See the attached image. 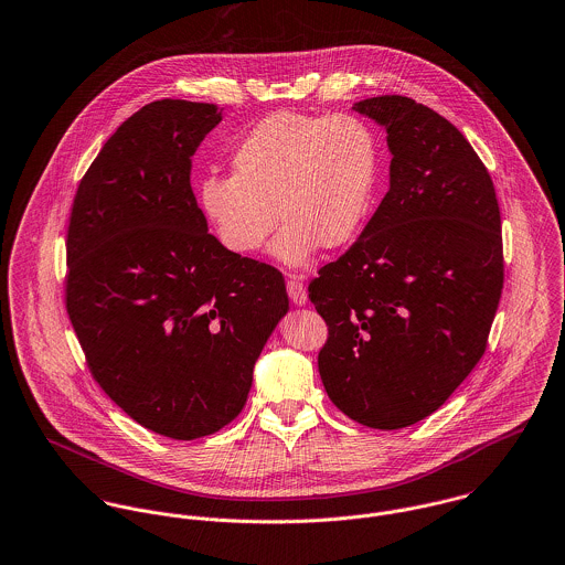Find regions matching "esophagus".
Segmentation results:
<instances>
[{
    "label": "esophagus",
    "mask_w": 565,
    "mask_h": 565,
    "mask_svg": "<svg viewBox=\"0 0 565 565\" xmlns=\"http://www.w3.org/2000/svg\"><path fill=\"white\" fill-rule=\"evenodd\" d=\"M287 294L296 307H305L308 302L307 289L296 276H291V280L287 282Z\"/></svg>",
    "instance_id": "34e87169"
}]
</instances>
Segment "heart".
I'll list each match as a JSON object with an SVG mask.
<instances>
[{"instance_id": "obj_1", "label": "heart", "mask_w": 565, "mask_h": 565, "mask_svg": "<svg viewBox=\"0 0 565 565\" xmlns=\"http://www.w3.org/2000/svg\"><path fill=\"white\" fill-rule=\"evenodd\" d=\"M380 163V140L359 116L274 111L235 147L233 174L203 179L199 199L220 242L237 255L257 253L280 215L271 255L298 269L321 246L343 248L359 237Z\"/></svg>"}]
</instances>
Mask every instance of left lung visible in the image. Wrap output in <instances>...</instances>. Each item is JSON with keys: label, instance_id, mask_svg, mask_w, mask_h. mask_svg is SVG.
<instances>
[{"label": "left lung", "instance_id": "8db88e82", "mask_svg": "<svg viewBox=\"0 0 565 565\" xmlns=\"http://www.w3.org/2000/svg\"><path fill=\"white\" fill-rule=\"evenodd\" d=\"M386 131L388 192L308 298L328 323L319 375L332 404L373 429L438 411L483 356L503 291L492 179L438 111L399 95L354 103Z\"/></svg>", "mask_w": 565, "mask_h": 565}]
</instances>
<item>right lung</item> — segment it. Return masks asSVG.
<instances>
[{"label": "right lung", "mask_w": 565, "mask_h": 565, "mask_svg": "<svg viewBox=\"0 0 565 565\" xmlns=\"http://www.w3.org/2000/svg\"><path fill=\"white\" fill-rule=\"evenodd\" d=\"M222 114L163 99L127 118L82 179L66 242V310L107 397L174 440L203 438L248 399L289 310L271 265L224 248L192 192V157Z\"/></svg>", "instance_id": "1"}]
</instances>
